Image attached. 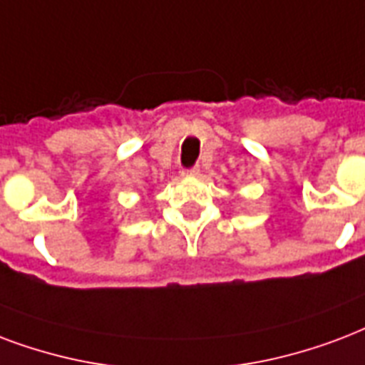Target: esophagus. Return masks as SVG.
<instances>
[{"mask_svg":"<svg viewBox=\"0 0 365 365\" xmlns=\"http://www.w3.org/2000/svg\"><path fill=\"white\" fill-rule=\"evenodd\" d=\"M183 176H197L199 174V166H191V168H185V170H182Z\"/></svg>","mask_w":365,"mask_h":365,"instance_id":"obj_1","label":"esophagus"}]
</instances>
